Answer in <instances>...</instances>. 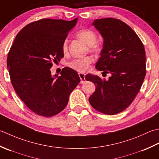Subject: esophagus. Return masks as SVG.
<instances>
[{
  "label": "esophagus",
  "mask_w": 159,
  "mask_h": 159,
  "mask_svg": "<svg viewBox=\"0 0 159 159\" xmlns=\"http://www.w3.org/2000/svg\"><path fill=\"white\" fill-rule=\"evenodd\" d=\"M79 76H80V78L81 80L80 81V83L81 84H83L86 82V80H85V74L82 73H79Z\"/></svg>",
  "instance_id": "34e87169"
}]
</instances>
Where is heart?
Wrapping results in <instances>:
<instances>
[{"label":"heart","instance_id":"b5f03b06","mask_svg":"<svg viewBox=\"0 0 159 159\" xmlns=\"http://www.w3.org/2000/svg\"><path fill=\"white\" fill-rule=\"evenodd\" d=\"M76 36L82 40L84 43L90 47L94 52H99L101 50V45L99 43H96L98 39V35L95 31L89 30V29H83L78 31L76 33ZM68 50L67 41L64 40L62 43L63 53H66ZM93 62V59L90 57H85L74 59L69 63V66L78 72H85L88 70Z\"/></svg>","mask_w":159,"mask_h":159}]
</instances>
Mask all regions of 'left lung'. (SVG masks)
Segmentation results:
<instances>
[{"instance_id": "8db88e82", "label": "left lung", "mask_w": 159, "mask_h": 159, "mask_svg": "<svg viewBox=\"0 0 159 159\" xmlns=\"http://www.w3.org/2000/svg\"><path fill=\"white\" fill-rule=\"evenodd\" d=\"M93 25L103 38L95 67L111 76L106 80L87 74L85 79L96 86L89 102L100 112L116 115L130 105L142 86L146 73L145 48L134 31L119 19H97Z\"/></svg>"}]
</instances>
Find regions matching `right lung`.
Wrapping results in <instances>:
<instances>
[{
  "label": "right lung",
  "mask_w": 159,
  "mask_h": 159,
  "mask_svg": "<svg viewBox=\"0 0 159 159\" xmlns=\"http://www.w3.org/2000/svg\"><path fill=\"white\" fill-rule=\"evenodd\" d=\"M77 20L44 18L31 22L17 34L9 50L7 65L12 86L38 115L49 117L62 111L80 82L70 68L64 67L59 77L50 70L64 57L62 43Z\"/></svg>",
  "instance_id": "right-lung-1"
}]
</instances>
